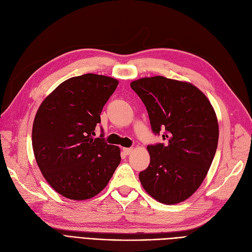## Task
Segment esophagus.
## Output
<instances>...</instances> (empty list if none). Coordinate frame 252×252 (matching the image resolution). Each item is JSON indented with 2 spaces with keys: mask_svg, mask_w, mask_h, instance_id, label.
Here are the masks:
<instances>
[{
  "mask_svg": "<svg viewBox=\"0 0 252 252\" xmlns=\"http://www.w3.org/2000/svg\"><path fill=\"white\" fill-rule=\"evenodd\" d=\"M132 151H133V149L132 148H124L123 149V152L125 153V155H129V154H131L132 153Z\"/></svg>",
  "mask_w": 252,
  "mask_h": 252,
  "instance_id": "1",
  "label": "esophagus"
}]
</instances>
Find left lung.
Listing matches in <instances>:
<instances>
[{"instance_id": "1", "label": "left lung", "mask_w": 252, "mask_h": 252, "mask_svg": "<svg viewBox=\"0 0 252 252\" xmlns=\"http://www.w3.org/2000/svg\"><path fill=\"white\" fill-rule=\"evenodd\" d=\"M148 110L152 131L165 143L149 144L151 161L139 173L143 189L157 201L175 204L198 189L212 165L219 126L207 97L191 84L163 76L131 83Z\"/></svg>"}]
</instances>
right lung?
<instances>
[{
    "label": "right lung",
    "instance_id": "1",
    "mask_svg": "<svg viewBox=\"0 0 252 252\" xmlns=\"http://www.w3.org/2000/svg\"><path fill=\"white\" fill-rule=\"evenodd\" d=\"M116 79L88 73L62 83L42 102L32 127V148L47 182L71 200L90 199L109 183L120 150L108 144L103 129L94 138Z\"/></svg>",
    "mask_w": 252,
    "mask_h": 252
}]
</instances>
